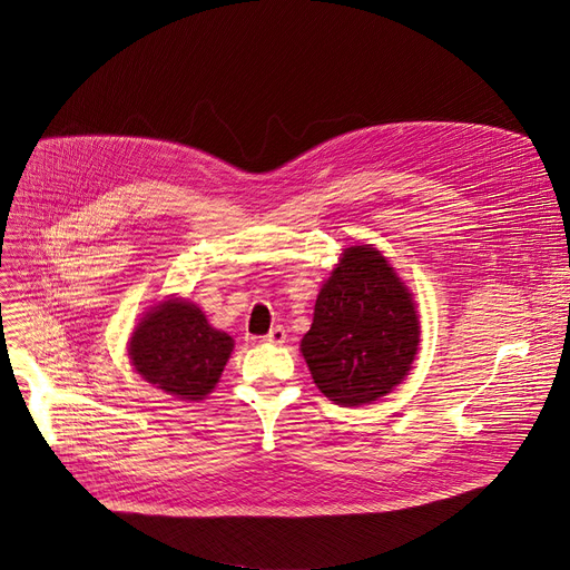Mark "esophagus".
Returning a JSON list of instances; mask_svg holds the SVG:
<instances>
[{"instance_id":"esophagus-1","label":"esophagus","mask_w":570,"mask_h":570,"mask_svg":"<svg viewBox=\"0 0 570 570\" xmlns=\"http://www.w3.org/2000/svg\"><path fill=\"white\" fill-rule=\"evenodd\" d=\"M265 341H271V344H284V341H286V330L282 325H275L268 334H265Z\"/></svg>"}]
</instances>
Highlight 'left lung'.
<instances>
[{
  "label": "left lung",
  "mask_w": 570,
  "mask_h": 570,
  "mask_svg": "<svg viewBox=\"0 0 570 570\" xmlns=\"http://www.w3.org/2000/svg\"><path fill=\"white\" fill-rule=\"evenodd\" d=\"M416 346L414 302L387 258L368 245L348 247L299 344L318 390L338 405L371 403L403 381Z\"/></svg>",
  "instance_id": "8db88e82"
}]
</instances>
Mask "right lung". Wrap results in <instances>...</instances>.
Segmentation results:
<instances>
[{
	"label": "right lung",
	"instance_id": "add662e5",
	"mask_svg": "<svg viewBox=\"0 0 570 570\" xmlns=\"http://www.w3.org/2000/svg\"><path fill=\"white\" fill-rule=\"evenodd\" d=\"M128 351L146 383L176 399L199 401L217 385L234 338L208 325L197 305L167 299L135 327Z\"/></svg>",
	"mask_w": 570,
	"mask_h": 570
}]
</instances>
